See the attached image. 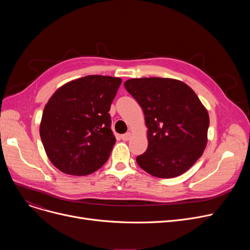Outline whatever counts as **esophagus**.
Returning <instances> with one entry per match:
<instances>
[{"instance_id": "34e87169", "label": "esophagus", "mask_w": 250, "mask_h": 250, "mask_svg": "<svg viewBox=\"0 0 250 250\" xmlns=\"http://www.w3.org/2000/svg\"><path fill=\"white\" fill-rule=\"evenodd\" d=\"M122 139H123L124 141H129L130 139H132V134H130V133L128 132V133L123 135V136H122Z\"/></svg>"}]
</instances>
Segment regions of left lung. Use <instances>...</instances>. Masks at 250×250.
Segmentation results:
<instances>
[{"label":"left lung","mask_w":250,"mask_h":250,"mask_svg":"<svg viewBox=\"0 0 250 250\" xmlns=\"http://www.w3.org/2000/svg\"><path fill=\"white\" fill-rule=\"evenodd\" d=\"M125 87L140 104L148 127V149L137 163L159 178L181 175L203 155L208 113L186 83L170 78L129 79Z\"/></svg>","instance_id":"left-lung-1"}]
</instances>
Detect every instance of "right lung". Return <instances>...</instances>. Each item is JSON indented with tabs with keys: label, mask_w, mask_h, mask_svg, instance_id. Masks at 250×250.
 Wrapping results in <instances>:
<instances>
[{
	"label": "right lung",
	"mask_w": 250,
	"mask_h": 250,
	"mask_svg": "<svg viewBox=\"0 0 250 250\" xmlns=\"http://www.w3.org/2000/svg\"><path fill=\"white\" fill-rule=\"evenodd\" d=\"M121 84V78L90 75L65 83L49 98L39 134L62 172L88 175L107 161L115 144L108 111Z\"/></svg>",
	"instance_id": "add662e5"
}]
</instances>
